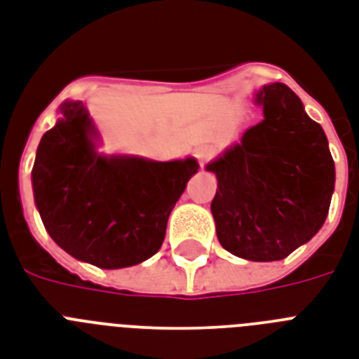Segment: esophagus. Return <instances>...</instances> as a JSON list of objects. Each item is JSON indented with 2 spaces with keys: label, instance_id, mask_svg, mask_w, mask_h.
<instances>
[{
  "label": "esophagus",
  "instance_id": "esophagus-1",
  "mask_svg": "<svg viewBox=\"0 0 359 359\" xmlns=\"http://www.w3.org/2000/svg\"><path fill=\"white\" fill-rule=\"evenodd\" d=\"M215 149L212 147V145H199L197 149H195V156H197V160H199L201 164H205V162H208L212 156H214Z\"/></svg>",
  "mask_w": 359,
  "mask_h": 359
}]
</instances>
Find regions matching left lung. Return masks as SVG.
Returning <instances> with one entry per match:
<instances>
[{
    "instance_id": "obj_1",
    "label": "left lung",
    "mask_w": 359,
    "mask_h": 359,
    "mask_svg": "<svg viewBox=\"0 0 359 359\" xmlns=\"http://www.w3.org/2000/svg\"><path fill=\"white\" fill-rule=\"evenodd\" d=\"M255 101L264 119L206 165L217 177L210 210L223 249L243 260L275 262L325 225L336 168L325 130L293 90L265 84Z\"/></svg>"
}]
</instances>
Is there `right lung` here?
<instances>
[{
  "label": "right lung",
  "mask_w": 359,
  "mask_h": 359,
  "mask_svg": "<svg viewBox=\"0 0 359 359\" xmlns=\"http://www.w3.org/2000/svg\"><path fill=\"white\" fill-rule=\"evenodd\" d=\"M97 140L83 101H64L38 144L34 203L60 249L101 269H121L158 252L171 210L199 164L191 156H109L97 153Z\"/></svg>",
  "instance_id": "obj_1"
}]
</instances>
